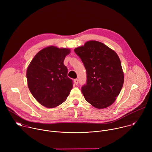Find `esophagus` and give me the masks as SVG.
I'll return each mask as SVG.
<instances>
[{"mask_svg": "<svg viewBox=\"0 0 152 152\" xmlns=\"http://www.w3.org/2000/svg\"><path fill=\"white\" fill-rule=\"evenodd\" d=\"M78 82H79L78 79H74V82H75V83L76 85H77V84H78Z\"/></svg>", "mask_w": 152, "mask_h": 152, "instance_id": "esophagus-1", "label": "esophagus"}]
</instances>
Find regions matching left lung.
<instances>
[{"label": "left lung", "instance_id": "obj_1", "mask_svg": "<svg viewBox=\"0 0 152 152\" xmlns=\"http://www.w3.org/2000/svg\"><path fill=\"white\" fill-rule=\"evenodd\" d=\"M80 58L87 75L82 87L85 99L97 109L111 106L119 95L124 73L117 53L103 43L91 40L74 50Z\"/></svg>", "mask_w": 152, "mask_h": 152}]
</instances>
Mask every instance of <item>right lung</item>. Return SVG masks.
Wrapping results in <instances>:
<instances>
[{
    "label": "right lung",
    "mask_w": 152,
    "mask_h": 152,
    "mask_svg": "<svg viewBox=\"0 0 152 152\" xmlns=\"http://www.w3.org/2000/svg\"><path fill=\"white\" fill-rule=\"evenodd\" d=\"M69 48L50 46L34 57L26 71L28 88L37 101L48 108L58 106L66 100L73 88L64 61Z\"/></svg>",
    "instance_id": "right-lung-1"
}]
</instances>
